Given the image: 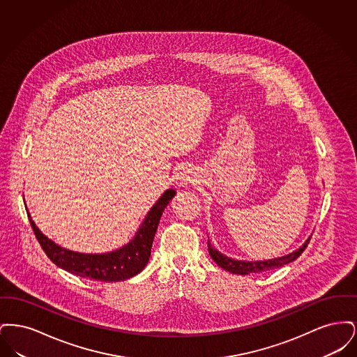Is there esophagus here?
Segmentation results:
<instances>
[{"instance_id": "obj_1", "label": "esophagus", "mask_w": 357, "mask_h": 357, "mask_svg": "<svg viewBox=\"0 0 357 357\" xmlns=\"http://www.w3.org/2000/svg\"><path fill=\"white\" fill-rule=\"evenodd\" d=\"M178 183H179V186H185L187 183H191L192 182V176H191V174L188 172V171H181L179 174H178Z\"/></svg>"}]
</instances>
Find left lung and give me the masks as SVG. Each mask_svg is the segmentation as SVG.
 I'll return each instance as SVG.
<instances>
[{
  "instance_id": "8db88e82",
  "label": "left lung",
  "mask_w": 357,
  "mask_h": 357,
  "mask_svg": "<svg viewBox=\"0 0 357 357\" xmlns=\"http://www.w3.org/2000/svg\"><path fill=\"white\" fill-rule=\"evenodd\" d=\"M310 241V237L307 238L305 243L298 248L297 250L291 252L287 255L278 257V258H273V259H265V261H239V259H233L230 257L222 255L221 252H218L217 249H214L210 243V241H207V248H208V253L211 255V258L217 262L218 266H221L222 269L227 271V272L233 273V274H250V273L268 272L275 268H281L284 265H287L289 262L294 261L296 258H298L301 253L304 252Z\"/></svg>"
}]
</instances>
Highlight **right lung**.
I'll return each instance as SVG.
<instances>
[{"mask_svg": "<svg viewBox=\"0 0 357 357\" xmlns=\"http://www.w3.org/2000/svg\"><path fill=\"white\" fill-rule=\"evenodd\" d=\"M175 194L176 191L172 188L166 190L165 194L158 199V202L151 207L144 221L139 226L135 237L118 250L102 255L77 253L56 245L52 239L45 237L38 230L36 223L32 221L29 211L26 213L33 229L34 236L45 255H48V258L54 265L84 278L102 282H118L134 277L147 265L160 217Z\"/></svg>", "mask_w": 357, "mask_h": 357, "instance_id": "obj_1", "label": "right lung"}]
</instances>
